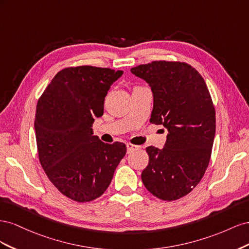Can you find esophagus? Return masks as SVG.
Returning <instances> with one entry per match:
<instances>
[{"label": "esophagus", "mask_w": 249, "mask_h": 249, "mask_svg": "<svg viewBox=\"0 0 249 249\" xmlns=\"http://www.w3.org/2000/svg\"><path fill=\"white\" fill-rule=\"evenodd\" d=\"M139 148V146H137V145H134V144H132V143H126V149H127V153H131L132 150H134V149H138Z\"/></svg>", "instance_id": "esophagus-1"}]
</instances>
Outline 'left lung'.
<instances>
[{"label": "left lung", "instance_id": "obj_1", "mask_svg": "<svg viewBox=\"0 0 249 249\" xmlns=\"http://www.w3.org/2000/svg\"><path fill=\"white\" fill-rule=\"evenodd\" d=\"M131 72L152 89L150 123L168 131L162 149L146 147L149 162L142 183L158 198L178 199L200 182L212 153L216 118L206 82L182 62L154 61Z\"/></svg>", "mask_w": 249, "mask_h": 249}]
</instances>
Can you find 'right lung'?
<instances>
[{"label":"right lung","instance_id":"obj_1","mask_svg":"<svg viewBox=\"0 0 249 249\" xmlns=\"http://www.w3.org/2000/svg\"><path fill=\"white\" fill-rule=\"evenodd\" d=\"M123 71L78 66L59 71L37 103L35 135L41 166L69 198L91 201L107 190L126 153L124 143L93 135L108 90Z\"/></svg>","mask_w":249,"mask_h":249}]
</instances>
